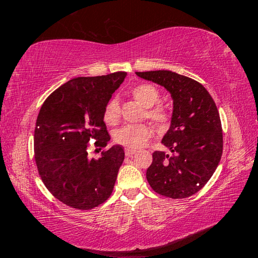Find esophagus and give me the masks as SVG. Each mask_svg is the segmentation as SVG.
Listing matches in <instances>:
<instances>
[{
  "label": "esophagus",
  "instance_id": "34e87169",
  "mask_svg": "<svg viewBox=\"0 0 258 258\" xmlns=\"http://www.w3.org/2000/svg\"><path fill=\"white\" fill-rule=\"evenodd\" d=\"M135 152H137V150L135 149H132V148H125V155L126 156H128V157H131V156H133Z\"/></svg>",
  "mask_w": 258,
  "mask_h": 258
}]
</instances>
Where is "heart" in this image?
Returning a JSON list of instances; mask_svg holds the SVG:
<instances>
[{
  "label": "heart",
  "instance_id": "b5f03b06",
  "mask_svg": "<svg viewBox=\"0 0 258 258\" xmlns=\"http://www.w3.org/2000/svg\"><path fill=\"white\" fill-rule=\"evenodd\" d=\"M133 97L147 109L146 117L159 128L168 124V115L161 107H155L160 102V93L157 87L150 84H141L133 90ZM103 119L108 125H117L120 119V108L117 99H112L104 109ZM152 128L148 125H128L117 131L116 141L130 148H141L151 138Z\"/></svg>",
  "mask_w": 258,
  "mask_h": 258
}]
</instances>
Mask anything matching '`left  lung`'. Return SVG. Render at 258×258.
I'll return each instance as SVG.
<instances>
[{"instance_id": "1", "label": "left lung", "mask_w": 258, "mask_h": 258, "mask_svg": "<svg viewBox=\"0 0 258 258\" xmlns=\"http://www.w3.org/2000/svg\"><path fill=\"white\" fill-rule=\"evenodd\" d=\"M139 77L164 86L173 99L171 125L152 154L147 180L157 194L173 199L190 197L206 184L223 151L220 113L211 94L197 81L171 71L137 72Z\"/></svg>"}]
</instances>
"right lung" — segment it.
<instances>
[{
  "label": "right lung",
  "mask_w": 258,
  "mask_h": 258,
  "mask_svg": "<svg viewBox=\"0 0 258 258\" xmlns=\"http://www.w3.org/2000/svg\"><path fill=\"white\" fill-rule=\"evenodd\" d=\"M125 72L77 77L47 98L34 133L35 160L41 178L54 197L77 209H92L111 195L125 152L119 145L89 158V142L110 141L103 113Z\"/></svg>",
  "instance_id": "add662e5"
}]
</instances>
